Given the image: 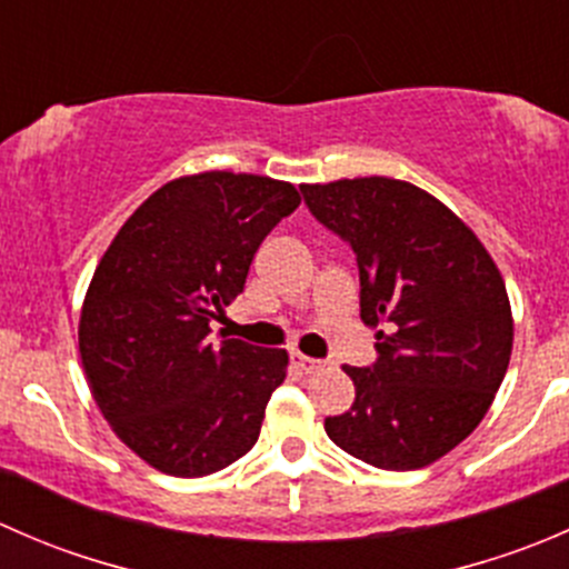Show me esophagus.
<instances>
[{"label":"esophagus","mask_w":569,"mask_h":569,"mask_svg":"<svg viewBox=\"0 0 569 569\" xmlns=\"http://www.w3.org/2000/svg\"><path fill=\"white\" fill-rule=\"evenodd\" d=\"M291 360H295V366L302 371V375H313V371L321 369V360L308 358V355L302 352H291Z\"/></svg>","instance_id":"34e87169"}]
</instances>
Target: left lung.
Instances as JSON below:
<instances>
[{"label":"left lung","mask_w":569,"mask_h":569,"mask_svg":"<svg viewBox=\"0 0 569 569\" xmlns=\"http://www.w3.org/2000/svg\"><path fill=\"white\" fill-rule=\"evenodd\" d=\"M308 209L347 239L360 319L377 363L343 366L355 401L325 418L338 449L382 470H416L460 446L490 410L512 358L507 283L473 231L427 189L386 176L302 183Z\"/></svg>","instance_id":"8db88e82"}]
</instances>
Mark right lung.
<instances>
[{
	"label": "right lung",
	"instance_id": "1",
	"mask_svg": "<svg viewBox=\"0 0 569 569\" xmlns=\"http://www.w3.org/2000/svg\"><path fill=\"white\" fill-rule=\"evenodd\" d=\"M300 200L269 176H181L142 200L101 256L79 355L101 416L151 468L194 479L256 446L289 352L214 343L209 321L242 295L263 237Z\"/></svg>",
	"mask_w": 569,
	"mask_h": 569
}]
</instances>
